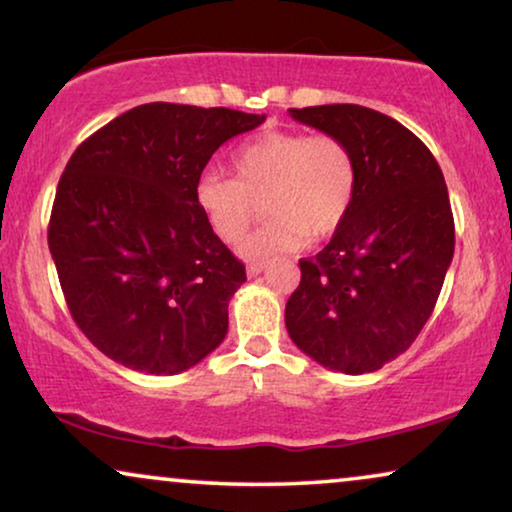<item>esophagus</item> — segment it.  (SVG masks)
<instances>
[{"instance_id":"34e87169","label":"esophagus","mask_w":512,"mask_h":512,"mask_svg":"<svg viewBox=\"0 0 512 512\" xmlns=\"http://www.w3.org/2000/svg\"><path fill=\"white\" fill-rule=\"evenodd\" d=\"M264 262H250L248 264V276L250 278H255V276H259V273H262L264 271Z\"/></svg>"}]
</instances>
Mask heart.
<instances>
[{"label":"heart","instance_id":"b5f03b06","mask_svg":"<svg viewBox=\"0 0 512 512\" xmlns=\"http://www.w3.org/2000/svg\"><path fill=\"white\" fill-rule=\"evenodd\" d=\"M234 178L206 171L194 187L199 211L222 241L236 243L262 201L269 220L241 243L248 259H269L322 241L348 218L357 192L350 148L331 134L271 129L241 143L232 155Z\"/></svg>","mask_w":512,"mask_h":512}]
</instances>
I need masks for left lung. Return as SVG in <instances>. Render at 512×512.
<instances>
[{"mask_svg":"<svg viewBox=\"0 0 512 512\" xmlns=\"http://www.w3.org/2000/svg\"><path fill=\"white\" fill-rule=\"evenodd\" d=\"M290 115L350 148L357 192L327 246L299 259L287 334L325 369L378 371L420 334L450 269L455 220L443 171L410 129L366 106H308Z\"/></svg>","mask_w":512,"mask_h":512,"instance_id":"left-lung-1","label":"left lung"}]
</instances>
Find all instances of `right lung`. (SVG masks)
I'll use <instances>...</instances> for the list:
<instances>
[{
    "mask_svg": "<svg viewBox=\"0 0 512 512\" xmlns=\"http://www.w3.org/2000/svg\"><path fill=\"white\" fill-rule=\"evenodd\" d=\"M264 120L153 102L118 115L71 155L48 248L71 318L113 362L174 376L225 341L246 266L206 222L194 187L222 143Z\"/></svg>",
    "mask_w": 512,
    "mask_h": 512,
    "instance_id": "1",
    "label": "right lung"
}]
</instances>
